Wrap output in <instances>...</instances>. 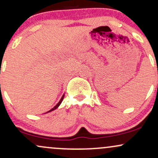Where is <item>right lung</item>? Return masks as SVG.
Listing matches in <instances>:
<instances>
[{
  "instance_id": "add662e5",
  "label": "right lung",
  "mask_w": 158,
  "mask_h": 158,
  "mask_svg": "<svg viewBox=\"0 0 158 158\" xmlns=\"http://www.w3.org/2000/svg\"><path fill=\"white\" fill-rule=\"evenodd\" d=\"M64 95H63V96H62V97H61V98L60 101H59V102L57 103V105H56V106H54V107H53V108H52L51 110H49V111H48V112H46V113H48V112H50V111H52V110H55V109H56V108H58V107H59V106H60V104H61V102H62L63 99H64Z\"/></svg>"
}]
</instances>
